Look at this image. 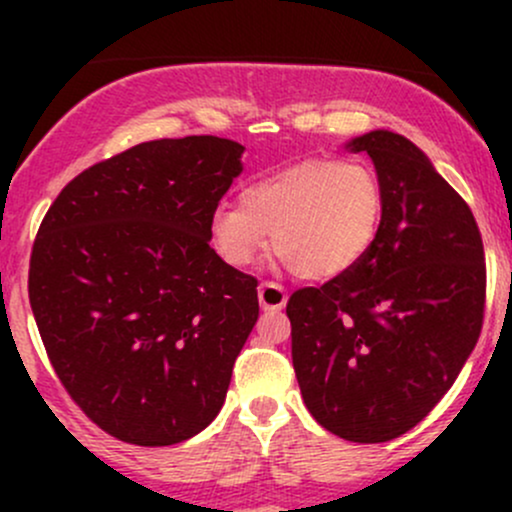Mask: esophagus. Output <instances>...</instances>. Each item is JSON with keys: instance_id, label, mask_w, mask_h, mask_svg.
I'll return each instance as SVG.
<instances>
[{"instance_id": "1", "label": "esophagus", "mask_w": 512, "mask_h": 512, "mask_svg": "<svg viewBox=\"0 0 512 512\" xmlns=\"http://www.w3.org/2000/svg\"><path fill=\"white\" fill-rule=\"evenodd\" d=\"M286 301H289V293H286L284 286L276 284V281H262V284H260V305L264 310H272V313H276V310L284 308Z\"/></svg>"}]
</instances>
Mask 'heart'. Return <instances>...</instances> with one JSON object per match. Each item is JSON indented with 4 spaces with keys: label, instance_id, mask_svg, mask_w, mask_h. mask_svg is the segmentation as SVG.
<instances>
[{
    "label": "heart",
    "instance_id": "obj_1",
    "mask_svg": "<svg viewBox=\"0 0 512 512\" xmlns=\"http://www.w3.org/2000/svg\"><path fill=\"white\" fill-rule=\"evenodd\" d=\"M385 190L363 161L317 156L250 182L240 207L211 211L209 238L223 262L248 267L269 248L310 281L337 279L356 267L378 238Z\"/></svg>",
    "mask_w": 512,
    "mask_h": 512
}]
</instances>
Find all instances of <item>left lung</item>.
I'll use <instances>...</instances> for the list:
<instances>
[{
    "label": "left lung",
    "instance_id": "obj_1",
    "mask_svg": "<svg viewBox=\"0 0 512 512\" xmlns=\"http://www.w3.org/2000/svg\"><path fill=\"white\" fill-rule=\"evenodd\" d=\"M385 190L378 238L351 272L291 293L305 407L351 443H387L450 390L484 325L486 257L472 209L399 134L349 144Z\"/></svg>",
    "mask_w": 512,
    "mask_h": 512
}]
</instances>
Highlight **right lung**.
Here are the masks:
<instances>
[{
	"label": "right lung",
	"mask_w": 512,
	"mask_h": 512,
	"mask_svg": "<svg viewBox=\"0 0 512 512\" xmlns=\"http://www.w3.org/2000/svg\"><path fill=\"white\" fill-rule=\"evenodd\" d=\"M243 146L156 139L79 173L35 236L28 298L57 378L88 419L146 448L219 414L260 315L257 279L209 245Z\"/></svg>",
	"instance_id": "right-lung-1"
}]
</instances>
